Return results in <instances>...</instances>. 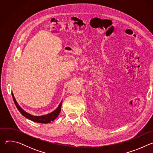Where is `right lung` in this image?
<instances>
[{"instance_id":"obj_1","label":"right lung","mask_w":153,"mask_h":153,"mask_svg":"<svg viewBox=\"0 0 153 153\" xmlns=\"http://www.w3.org/2000/svg\"><path fill=\"white\" fill-rule=\"evenodd\" d=\"M12 96H13V99L14 100V102L17 107V108L18 109V110L19 111V112L22 114L24 117H25L26 118L35 122H37V123H48L51 122V121H53L54 120H55L57 117L58 116V115L59 114L60 110H61V106H62V101L60 102V103L59 104V106L56 108V110H55L54 111H53L52 113L44 115V116H32L30 114H28V113H27L26 111H25L17 103L14 95L12 93Z\"/></svg>"}]
</instances>
